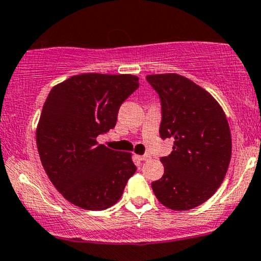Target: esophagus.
<instances>
[{"instance_id":"obj_1","label":"esophagus","mask_w":261,"mask_h":261,"mask_svg":"<svg viewBox=\"0 0 261 261\" xmlns=\"http://www.w3.org/2000/svg\"><path fill=\"white\" fill-rule=\"evenodd\" d=\"M139 159L142 161H148V160H150V159H151V155L145 154V155H143V156H139Z\"/></svg>"}]
</instances>
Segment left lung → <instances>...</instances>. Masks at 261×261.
<instances>
[{
  "instance_id": "1",
  "label": "left lung",
  "mask_w": 261,
  "mask_h": 261,
  "mask_svg": "<svg viewBox=\"0 0 261 261\" xmlns=\"http://www.w3.org/2000/svg\"><path fill=\"white\" fill-rule=\"evenodd\" d=\"M146 81L161 100L160 137L173 138V150L161 158L164 176L151 183L154 194L171 210H191L221 186L231 161L228 122L219 102L191 79L150 74Z\"/></svg>"
}]
</instances>
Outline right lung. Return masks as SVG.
<instances>
[{
  "label": "right lung",
  "instance_id": "obj_1",
  "mask_svg": "<svg viewBox=\"0 0 261 261\" xmlns=\"http://www.w3.org/2000/svg\"><path fill=\"white\" fill-rule=\"evenodd\" d=\"M132 74L84 73L51 89L36 128V145L48 178L64 199L85 210L119 200L136 173L130 152L96 142L115 128L119 106L139 88Z\"/></svg>",
  "mask_w": 261,
  "mask_h": 261
}]
</instances>
